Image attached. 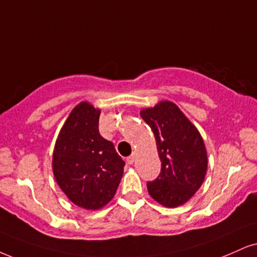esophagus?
I'll use <instances>...</instances> for the list:
<instances>
[{"instance_id": "esophagus-1", "label": "esophagus", "mask_w": 257, "mask_h": 257, "mask_svg": "<svg viewBox=\"0 0 257 257\" xmlns=\"http://www.w3.org/2000/svg\"><path fill=\"white\" fill-rule=\"evenodd\" d=\"M126 161H127L128 164H134V162L136 161V154H132L131 156H128L126 158Z\"/></svg>"}]
</instances>
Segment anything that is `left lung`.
Wrapping results in <instances>:
<instances>
[{
    "mask_svg": "<svg viewBox=\"0 0 257 257\" xmlns=\"http://www.w3.org/2000/svg\"><path fill=\"white\" fill-rule=\"evenodd\" d=\"M141 116L153 130L162 162L160 175L147 183L149 194L166 207L185 204L200 188L207 170L200 134L169 101L143 109Z\"/></svg>",
    "mask_w": 257,
    "mask_h": 257,
    "instance_id": "obj_1",
    "label": "left lung"
}]
</instances>
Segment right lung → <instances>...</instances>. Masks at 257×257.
<instances>
[{"instance_id":"add662e5","label":"right lung","mask_w":257,"mask_h":257,"mask_svg":"<svg viewBox=\"0 0 257 257\" xmlns=\"http://www.w3.org/2000/svg\"><path fill=\"white\" fill-rule=\"evenodd\" d=\"M100 110L88 102L72 109L53 151V175L70 200L99 210L115 194L125 162L99 132Z\"/></svg>"}]
</instances>
